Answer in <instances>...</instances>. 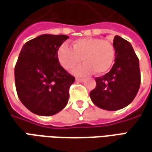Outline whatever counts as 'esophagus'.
<instances>
[{
  "label": "esophagus",
  "mask_w": 152,
  "mask_h": 152,
  "mask_svg": "<svg viewBox=\"0 0 152 152\" xmlns=\"http://www.w3.org/2000/svg\"><path fill=\"white\" fill-rule=\"evenodd\" d=\"M76 81H80V82H82V81H84L85 79H83V78H80V77H76Z\"/></svg>",
  "instance_id": "34e87169"
}]
</instances>
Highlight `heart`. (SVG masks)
<instances>
[{
    "mask_svg": "<svg viewBox=\"0 0 152 152\" xmlns=\"http://www.w3.org/2000/svg\"><path fill=\"white\" fill-rule=\"evenodd\" d=\"M56 56L61 67L66 71L78 65L81 58L84 63L73 71L76 76H87L94 72L102 75L112 66L115 49L111 41L86 37L73 41L71 47L62 44L57 50Z\"/></svg>",
    "mask_w": 152,
    "mask_h": 152,
    "instance_id": "1",
    "label": "heart"
}]
</instances>
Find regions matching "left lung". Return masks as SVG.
I'll use <instances>...</instances> for the list:
<instances>
[{
  "label": "left lung",
  "instance_id": "obj_1",
  "mask_svg": "<svg viewBox=\"0 0 152 152\" xmlns=\"http://www.w3.org/2000/svg\"><path fill=\"white\" fill-rule=\"evenodd\" d=\"M113 45L115 63L108 73L96 78V88L90 93L94 104L107 111L128 106L136 97L141 84L139 60L131 43L115 36Z\"/></svg>",
  "mask_w": 152,
  "mask_h": 152
}]
</instances>
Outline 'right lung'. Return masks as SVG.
Returning a JSON list of instances; mask_svg holds the SVG:
<instances>
[{
  "mask_svg": "<svg viewBox=\"0 0 152 152\" xmlns=\"http://www.w3.org/2000/svg\"><path fill=\"white\" fill-rule=\"evenodd\" d=\"M68 38L41 35L27 41L20 52L15 66L16 92L22 104L37 115H55L67 104L75 77L61 67L56 52Z\"/></svg>",
  "mask_w": 152,
  "mask_h": 152,
  "instance_id": "obj_1",
  "label": "right lung"
}]
</instances>
